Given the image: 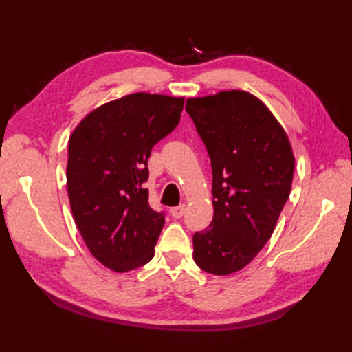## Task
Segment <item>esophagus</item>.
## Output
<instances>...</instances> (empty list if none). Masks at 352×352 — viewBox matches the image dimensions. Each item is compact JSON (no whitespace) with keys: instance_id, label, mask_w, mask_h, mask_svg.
Here are the masks:
<instances>
[{"instance_id":"obj_1","label":"esophagus","mask_w":352,"mask_h":352,"mask_svg":"<svg viewBox=\"0 0 352 352\" xmlns=\"http://www.w3.org/2000/svg\"><path fill=\"white\" fill-rule=\"evenodd\" d=\"M184 212H186V206H184V204H180V206H177V207H172V208H170V214H172V218H175V219L182 218V216L184 214Z\"/></svg>"}]
</instances>
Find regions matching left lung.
<instances>
[{"instance_id": "1", "label": "left lung", "mask_w": 352, "mask_h": 352, "mask_svg": "<svg viewBox=\"0 0 352 352\" xmlns=\"http://www.w3.org/2000/svg\"><path fill=\"white\" fill-rule=\"evenodd\" d=\"M186 110L213 172V219L193 234V260L208 274L230 275L271 239L290 195L294 151L272 111L246 91L188 98Z\"/></svg>"}]
</instances>
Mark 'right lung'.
<instances>
[{"label": "right lung", "mask_w": 352, "mask_h": 352, "mask_svg": "<svg viewBox=\"0 0 352 352\" xmlns=\"http://www.w3.org/2000/svg\"><path fill=\"white\" fill-rule=\"evenodd\" d=\"M183 96L136 92L87 113L68 145L66 186L74 221L92 256L115 272L154 257L163 213L148 204L146 163L175 129Z\"/></svg>", "instance_id": "1"}]
</instances>
